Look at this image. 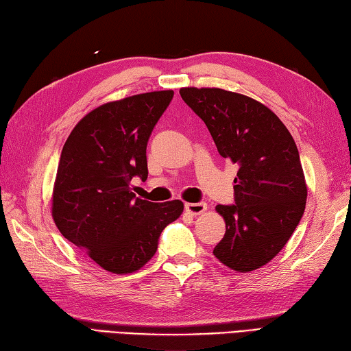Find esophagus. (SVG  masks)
<instances>
[{
  "mask_svg": "<svg viewBox=\"0 0 351 351\" xmlns=\"http://www.w3.org/2000/svg\"><path fill=\"white\" fill-rule=\"evenodd\" d=\"M184 210L191 213V215H202L207 210L206 203H184Z\"/></svg>",
  "mask_w": 351,
  "mask_h": 351,
  "instance_id": "1",
  "label": "esophagus"
}]
</instances>
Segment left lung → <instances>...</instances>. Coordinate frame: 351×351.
I'll return each instance as SVG.
<instances>
[{
  "label": "left lung",
  "mask_w": 351,
  "mask_h": 351,
  "mask_svg": "<svg viewBox=\"0 0 351 351\" xmlns=\"http://www.w3.org/2000/svg\"><path fill=\"white\" fill-rule=\"evenodd\" d=\"M204 121L218 153L239 167L234 203L217 206L226 234L213 248L236 273H250L280 253L303 217L307 186L298 149L276 113L254 98L219 88H182Z\"/></svg>",
  "instance_id": "1"
}]
</instances>
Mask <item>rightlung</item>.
<instances>
[{"instance_id":"1","label":"right lung","mask_w":351,"mask_h":351,"mask_svg":"<svg viewBox=\"0 0 351 351\" xmlns=\"http://www.w3.org/2000/svg\"><path fill=\"white\" fill-rule=\"evenodd\" d=\"M154 90L101 104L84 115L63 145L51 198L59 232L103 269L130 274L157 250L163 228L183 212L180 199L152 203L133 192L147 180V142L173 99Z\"/></svg>"}]
</instances>
